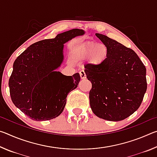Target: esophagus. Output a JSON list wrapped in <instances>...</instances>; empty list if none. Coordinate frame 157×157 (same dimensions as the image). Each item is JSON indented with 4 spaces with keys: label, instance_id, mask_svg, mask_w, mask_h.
<instances>
[{
    "label": "esophagus",
    "instance_id": "obj_1",
    "mask_svg": "<svg viewBox=\"0 0 157 157\" xmlns=\"http://www.w3.org/2000/svg\"><path fill=\"white\" fill-rule=\"evenodd\" d=\"M79 75H80V78L82 79H84L86 78V73L84 71H81L80 72H79Z\"/></svg>",
    "mask_w": 157,
    "mask_h": 157
}]
</instances>
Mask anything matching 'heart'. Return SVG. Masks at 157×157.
<instances>
[{
	"label": "heart",
	"instance_id": "heart-1",
	"mask_svg": "<svg viewBox=\"0 0 157 157\" xmlns=\"http://www.w3.org/2000/svg\"><path fill=\"white\" fill-rule=\"evenodd\" d=\"M73 53L76 59H82L89 57V61L92 64L98 66L107 59V48L103 44L91 41L75 48Z\"/></svg>",
	"mask_w": 157,
	"mask_h": 157
}]
</instances>
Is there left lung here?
I'll return each instance as SVG.
<instances>
[{
  "mask_svg": "<svg viewBox=\"0 0 157 157\" xmlns=\"http://www.w3.org/2000/svg\"><path fill=\"white\" fill-rule=\"evenodd\" d=\"M95 35L107 47V57L100 65L84 67L92 84L90 106L100 118L123 121L141 104L147 90L145 66L131 48L104 34Z\"/></svg>",
  "mask_w": 157,
  "mask_h": 157,
  "instance_id": "8db88e82",
  "label": "left lung"
}]
</instances>
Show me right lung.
<instances>
[{
    "label": "right lung",
    "mask_w": 157,
    "mask_h": 157,
    "mask_svg": "<svg viewBox=\"0 0 157 157\" xmlns=\"http://www.w3.org/2000/svg\"><path fill=\"white\" fill-rule=\"evenodd\" d=\"M84 31L64 32L54 39L32 44L14 61L9 79L14 105L32 120L48 121L63 111L69 92L78 87L79 74L66 76L55 71L63 60V44Z\"/></svg>",
    "instance_id": "right-lung-1"
}]
</instances>
